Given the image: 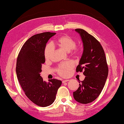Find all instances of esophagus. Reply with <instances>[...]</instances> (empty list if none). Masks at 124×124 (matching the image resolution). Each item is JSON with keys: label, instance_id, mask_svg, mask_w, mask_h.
<instances>
[{"label": "esophagus", "instance_id": "34e87169", "mask_svg": "<svg viewBox=\"0 0 124 124\" xmlns=\"http://www.w3.org/2000/svg\"><path fill=\"white\" fill-rule=\"evenodd\" d=\"M69 79H66V80H62V83L63 84V83H66V82H68V81H69Z\"/></svg>", "mask_w": 124, "mask_h": 124}]
</instances>
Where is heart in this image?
<instances>
[{
  "label": "heart",
  "instance_id": "1",
  "mask_svg": "<svg viewBox=\"0 0 124 124\" xmlns=\"http://www.w3.org/2000/svg\"><path fill=\"white\" fill-rule=\"evenodd\" d=\"M57 45L61 48L66 51L72 50V54L78 55L80 53V49L76 48V41L69 36L63 35L59 37L56 40ZM54 51V48L52 45L48 44L45 49L44 55L46 61H49L52 57ZM73 63L71 62H65L59 65L56 69V71L59 75L62 77H67L69 75L72 68H73Z\"/></svg>",
  "mask_w": 124,
  "mask_h": 124
}]
</instances>
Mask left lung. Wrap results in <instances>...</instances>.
Wrapping results in <instances>:
<instances>
[{"instance_id": "1", "label": "left lung", "mask_w": 124, "mask_h": 124, "mask_svg": "<svg viewBox=\"0 0 124 124\" xmlns=\"http://www.w3.org/2000/svg\"><path fill=\"white\" fill-rule=\"evenodd\" d=\"M75 30L79 34L84 47L76 71H84L86 77L83 81L79 82V86L73 92V97L78 103L86 104L91 103L100 95L107 78L108 67L105 52L100 42L83 29Z\"/></svg>"}]
</instances>
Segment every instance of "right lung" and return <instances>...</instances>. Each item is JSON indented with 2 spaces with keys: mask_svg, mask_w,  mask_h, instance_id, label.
Listing matches in <instances>:
<instances>
[{
  "mask_svg": "<svg viewBox=\"0 0 124 124\" xmlns=\"http://www.w3.org/2000/svg\"><path fill=\"white\" fill-rule=\"evenodd\" d=\"M55 34L48 32L32 36L23 46L17 59V77L24 94L33 103L42 107L53 103L62 85V81L56 79L46 83L40 75L42 64L45 62L46 44Z\"/></svg>",
  "mask_w": 124,
  "mask_h": 124,
  "instance_id": "add662e5",
  "label": "right lung"
}]
</instances>
